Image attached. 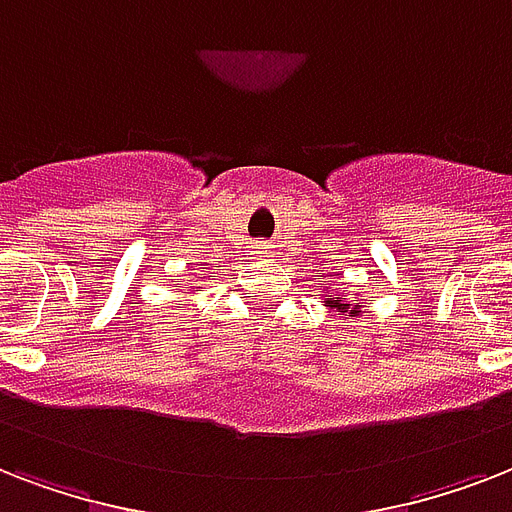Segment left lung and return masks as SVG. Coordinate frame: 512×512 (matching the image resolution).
Instances as JSON below:
<instances>
[{
	"label": "left lung",
	"mask_w": 512,
	"mask_h": 512,
	"mask_svg": "<svg viewBox=\"0 0 512 512\" xmlns=\"http://www.w3.org/2000/svg\"><path fill=\"white\" fill-rule=\"evenodd\" d=\"M329 305H332V308H337L342 316H348V313L358 316V313H361V311H358V305H353V308L348 311V300H342V297H332V300H329Z\"/></svg>",
	"instance_id": "1"
}]
</instances>
